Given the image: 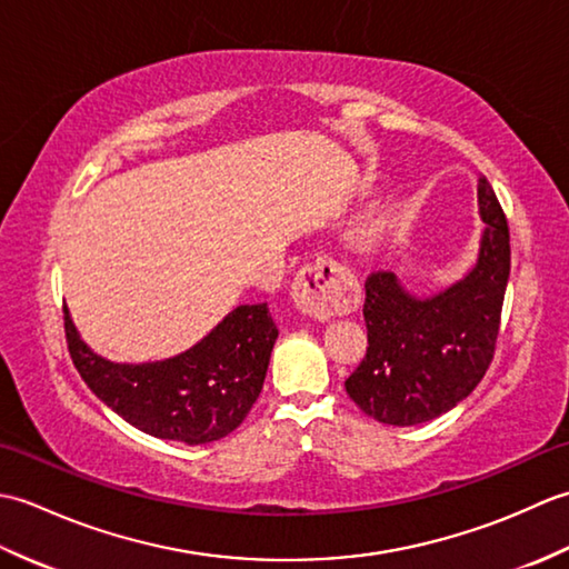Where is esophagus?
Listing matches in <instances>:
<instances>
[{"label": "esophagus", "mask_w": 569, "mask_h": 569, "mask_svg": "<svg viewBox=\"0 0 569 569\" xmlns=\"http://www.w3.org/2000/svg\"><path fill=\"white\" fill-rule=\"evenodd\" d=\"M345 269L330 257H318L298 271L293 281V303L308 318L328 320L345 300Z\"/></svg>", "instance_id": "obj_1"}]
</instances>
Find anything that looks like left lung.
<instances>
[{"instance_id":"obj_1","label":"left lung","mask_w":569,"mask_h":569,"mask_svg":"<svg viewBox=\"0 0 569 569\" xmlns=\"http://www.w3.org/2000/svg\"><path fill=\"white\" fill-rule=\"evenodd\" d=\"M477 196L487 229L475 269L462 281L430 298L408 293L391 271L371 273L365 283L369 347L345 389L386 426H418L452 410L477 389L493 359L511 237L485 176Z\"/></svg>"}]
</instances>
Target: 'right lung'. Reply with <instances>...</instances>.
<instances>
[{"mask_svg": "<svg viewBox=\"0 0 569 569\" xmlns=\"http://www.w3.org/2000/svg\"><path fill=\"white\" fill-rule=\"evenodd\" d=\"M66 312L72 365L129 426L161 440L204 445L237 430L257 403L278 328L269 306H239L188 352L153 365H114L80 340Z\"/></svg>", "mask_w": 569, "mask_h": 569, "instance_id": "right-lung-1", "label": "right lung"}]
</instances>
